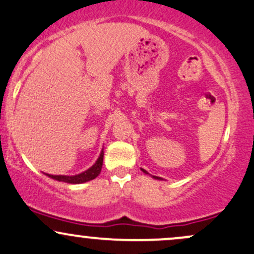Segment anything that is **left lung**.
<instances>
[{"mask_svg": "<svg viewBox=\"0 0 254 254\" xmlns=\"http://www.w3.org/2000/svg\"><path fill=\"white\" fill-rule=\"evenodd\" d=\"M142 171H143V172H144V174H148V172H147V171H146V170H143V169H142ZM154 178H158V177H155V176H154Z\"/></svg>", "mask_w": 254, "mask_h": 254, "instance_id": "1", "label": "left lung"}]
</instances>
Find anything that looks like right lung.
<instances>
[{
	"mask_svg": "<svg viewBox=\"0 0 254 254\" xmlns=\"http://www.w3.org/2000/svg\"><path fill=\"white\" fill-rule=\"evenodd\" d=\"M102 163H104V152H101V154H100V157L96 160V163L94 164L90 169H88L86 171L82 172V174L76 175V176H60V175L54 176V175L47 174V176L53 178V180L59 181V182L72 183V185L84 183V182H88V181L94 180V178H96L97 176H99L100 172H101V169H102Z\"/></svg>",
	"mask_w": 254,
	"mask_h": 254,
	"instance_id": "1",
	"label": "right lung"
}]
</instances>
